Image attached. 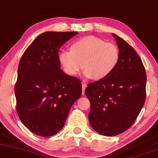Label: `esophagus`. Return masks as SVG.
Here are the masks:
<instances>
[{
  "instance_id": "34e87169",
  "label": "esophagus",
  "mask_w": 158,
  "mask_h": 158,
  "mask_svg": "<svg viewBox=\"0 0 158 158\" xmlns=\"http://www.w3.org/2000/svg\"><path fill=\"white\" fill-rule=\"evenodd\" d=\"M86 86H87V85H86V83H82V93H83V94H84V92H85V89L86 88Z\"/></svg>"
}]
</instances>
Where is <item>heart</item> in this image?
<instances>
[{
  "instance_id": "heart-1",
  "label": "heart",
  "mask_w": 158,
  "mask_h": 158,
  "mask_svg": "<svg viewBox=\"0 0 158 158\" xmlns=\"http://www.w3.org/2000/svg\"><path fill=\"white\" fill-rule=\"evenodd\" d=\"M69 50L60 52L58 60L64 72L70 76L76 75L83 68L86 77L103 80L112 73L119 61L118 46L94 36L75 40Z\"/></svg>"
}]
</instances>
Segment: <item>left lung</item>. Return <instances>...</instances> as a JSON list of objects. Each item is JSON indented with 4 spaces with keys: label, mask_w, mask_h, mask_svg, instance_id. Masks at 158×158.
<instances>
[{
    "label": "left lung",
    "mask_w": 158,
    "mask_h": 158,
    "mask_svg": "<svg viewBox=\"0 0 158 158\" xmlns=\"http://www.w3.org/2000/svg\"><path fill=\"white\" fill-rule=\"evenodd\" d=\"M120 57L109 76L91 83L85 89L90 101L89 120L94 130L114 136L134 123L146 99V75L141 59L125 40L115 34Z\"/></svg>",
    "instance_id": "1"
}]
</instances>
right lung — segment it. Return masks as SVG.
<instances>
[{"label": "right lung", "instance_id": "1", "mask_svg": "<svg viewBox=\"0 0 158 158\" xmlns=\"http://www.w3.org/2000/svg\"><path fill=\"white\" fill-rule=\"evenodd\" d=\"M77 31H46L20 58L15 87L17 112L34 134L49 137L64 127L73 103L82 94L77 77L60 69L58 50Z\"/></svg>", "mask_w": 158, "mask_h": 158}]
</instances>
